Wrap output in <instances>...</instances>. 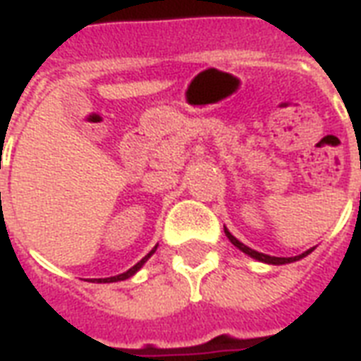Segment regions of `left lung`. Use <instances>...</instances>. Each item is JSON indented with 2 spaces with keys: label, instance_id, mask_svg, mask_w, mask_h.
<instances>
[{
  "label": "left lung",
  "instance_id": "8db88e82",
  "mask_svg": "<svg viewBox=\"0 0 361 361\" xmlns=\"http://www.w3.org/2000/svg\"><path fill=\"white\" fill-rule=\"evenodd\" d=\"M224 231H226V235H228V239L231 243H233L235 247L239 248V250H243L245 255H248L250 258H255V260H260V262H266V264H274V266H281V264H290V262H296V260H300V258H304V256H308L314 248H308L306 252H302V255L298 256H290V258H279V256H269V255H264V252H258V250H252L250 247H247V245H243L239 239H235L233 235L229 233L228 229L224 228Z\"/></svg>",
  "mask_w": 361,
  "mask_h": 361
}]
</instances>
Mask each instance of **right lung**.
I'll return each mask as SVG.
<instances>
[{"mask_svg":"<svg viewBox=\"0 0 361 361\" xmlns=\"http://www.w3.org/2000/svg\"><path fill=\"white\" fill-rule=\"evenodd\" d=\"M154 250H157V247H154L153 250H151V252H149V255L145 256V258H141L140 262L135 264V266H133V268H130V269H128V271H124V274H120V276H114V277H105V279H97V283H114V281H124V279H128V277H132L133 274H135V271H137V269H140L141 266H143V264H145L147 260H149V258H151V255H153Z\"/></svg>","mask_w":361,"mask_h":361,"instance_id":"1","label":"right lung"}]
</instances>
